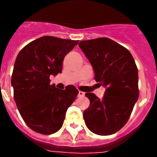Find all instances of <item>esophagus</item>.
Wrapping results in <instances>:
<instances>
[{"label": "esophagus", "mask_w": 157, "mask_h": 157, "mask_svg": "<svg viewBox=\"0 0 157 157\" xmlns=\"http://www.w3.org/2000/svg\"><path fill=\"white\" fill-rule=\"evenodd\" d=\"M78 96L79 97H84V96H85V93H84V92H82V91H79Z\"/></svg>", "instance_id": "obj_1"}]
</instances>
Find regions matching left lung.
Listing matches in <instances>:
<instances>
[{
    "instance_id": "left-lung-1",
    "label": "left lung",
    "mask_w": 157,
    "mask_h": 157,
    "mask_svg": "<svg viewBox=\"0 0 157 157\" xmlns=\"http://www.w3.org/2000/svg\"><path fill=\"white\" fill-rule=\"evenodd\" d=\"M79 47L93 67L95 81L106 88L101 99L86 94L90 101L83 114L86 126L98 135L115 134L126 124L139 98L134 58L126 48L107 37L82 40Z\"/></svg>"
}]
</instances>
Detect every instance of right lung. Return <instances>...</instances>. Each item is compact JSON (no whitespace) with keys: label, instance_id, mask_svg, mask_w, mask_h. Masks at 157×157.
Segmentation results:
<instances>
[{"label":"right lung","instance_id":"add662e5","mask_svg":"<svg viewBox=\"0 0 157 157\" xmlns=\"http://www.w3.org/2000/svg\"><path fill=\"white\" fill-rule=\"evenodd\" d=\"M78 42L45 36L28 44L16 58L11 78L13 98L24 122L39 134L59 131L77 96L75 86L59 90L50 85V76L61 73L64 57Z\"/></svg>","mask_w":157,"mask_h":157}]
</instances>
